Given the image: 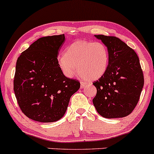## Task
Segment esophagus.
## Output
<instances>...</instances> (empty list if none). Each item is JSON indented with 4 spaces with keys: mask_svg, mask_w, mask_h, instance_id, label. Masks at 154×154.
<instances>
[{
    "mask_svg": "<svg viewBox=\"0 0 154 154\" xmlns=\"http://www.w3.org/2000/svg\"><path fill=\"white\" fill-rule=\"evenodd\" d=\"M86 85V83L85 82H81V88L83 89V88H84Z\"/></svg>",
    "mask_w": 154,
    "mask_h": 154,
    "instance_id": "esophagus-1",
    "label": "esophagus"
}]
</instances>
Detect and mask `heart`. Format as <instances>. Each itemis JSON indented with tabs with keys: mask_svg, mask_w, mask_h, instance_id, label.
I'll return each mask as SVG.
<instances>
[{
	"mask_svg": "<svg viewBox=\"0 0 154 154\" xmlns=\"http://www.w3.org/2000/svg\"><path fill=\"white\" fill-rule=\"evenodd\" d=\"M60 68L68 78L78 73L89 81L103 76L109 63V52L101 42L79 41L67 47L57 57Z\"/></svg>",
	"mask_w": 154,
	"mask_h": 154,
	"instance_id": "b5f03b06",
	"label": "heart"
}]
</instances>
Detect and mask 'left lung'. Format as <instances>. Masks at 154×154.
Here are the masks:
<instances>
[{
    "label": "left lung",
    "mask_w": 154,
    "mask_h": 154,
    "mask_svg": "<svg viewBox=\"0 0 154 154\" xmlns=\"http://www.w3.org/2000/svg\"><path fill=\"white\" fill-rule=\"evenodd\" d=\"M94 36L108 48L109 63L104 75L93 83L97 88L93 104L104 118L127 116L137 105L144 85L139 58L134 50L118 38Z\"/></svg>",
    "instance_id": "1"
}]
</instances>
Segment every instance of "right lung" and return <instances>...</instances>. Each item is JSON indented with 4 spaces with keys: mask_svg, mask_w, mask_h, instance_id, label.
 <instances>
[{
    "mask_svg": "<svg viewBox=\"0 0 154 154\" xmlns=\"http://www.w3.org/2000/svg\"><path fill=\"white\" fill-rule=\"evenodd\" d=\"M65 40L64 34L41 38L17 59L14 90L22 111L32 120H60L80 88L79 81L67 78L58 65Z\"/></svg>",
    "mask_w": 154,
    "mask_h": 154,
    "instance_id": "obj_1",
    "label": "right lung"
}]
</instances>
